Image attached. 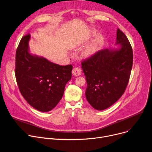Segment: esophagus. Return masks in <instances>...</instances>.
Masks as SVG:
<instances>
[{"label":"esophagus","instance_id":"34e87169","mask_svg":"<svg viewBox=\"0 0 152 152\" xmlns=\"http://www.w3.org/2000/svg\"><path fill=\"white\" fill-rule=\"evenodd\" d=\"M72 74L75 76V77H77L79 76L82 74V70L79 67H75L74 68V69L72 70Z\"/></svg>","mask_w":152,"mask_h":152}]
</instances>
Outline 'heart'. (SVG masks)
I'll return each instance as SVG.
<instances>
[{"label": "heart", "mask_w": 152, "mask_h": 152, "mask_svg": "<svg viewBox=\"0 0 152 152\" xmlns=\"http://www.w3.org/2000/svg\"><path fill=\"white\" fill-rule=\"evenodd\" d=\"M96 34V31H93L91 35L94 36ZM104 43V37L102 35L98 34L91 41L87 47L85 48L83 54L85 57H91L99 51L103 46Z\"/></svg>", "instance_id": "heart-1"}]
</instances>
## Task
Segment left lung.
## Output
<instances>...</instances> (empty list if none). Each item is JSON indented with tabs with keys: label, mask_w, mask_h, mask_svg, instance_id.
Listing matches in <instances>:
<instances>
[{
	"label": "left lung",
	"mask_w": 152,
	"mask_h": 152,
	"mask_svg": "<svg viewBox=\"0 0 152 152\" xmlns=\"http://www.w3.org/2000/svg\"><path fill=\"white\" fill-rule=\"evenodd\" d=\"M116 40L117 48L97 51L82 62L87 83L86 98L98 110L107 109L117 102L129 82L133 61L132 47L119 29Z\"/></svg>",
	"instance_id": "8db88e82"
}]
</instances>
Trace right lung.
<instances>
[{"label":"right lung","instance_id":"obj_1","mask_svg":"<svg viewBox=\"0 0 152 152\" xmlns=\"http://www.w3.org/2000/svg\"><path fill=\"white\" fill-rule=\"evenodd\" d=\"M31 35L24 36L16 53L15 76L26 101L39 111L54 109L64 94L66 83L72 77V66H61L45 58L30 53Z\"/></svg>","mask_w":152,"mask_h":152}]
</instances>
